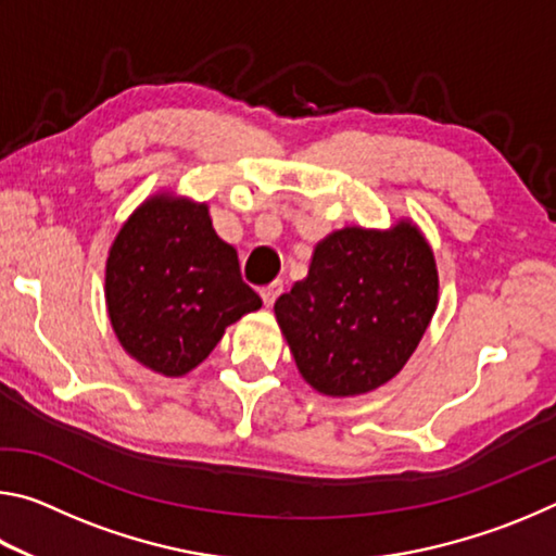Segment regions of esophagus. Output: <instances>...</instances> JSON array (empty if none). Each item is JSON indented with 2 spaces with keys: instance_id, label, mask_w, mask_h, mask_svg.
<instances>
[{
  "instance_id": "34e87169",
  "label": "esophagus",
  "mask_w": 556,
  "mask_h": 556,
  "mask_svg": "<svg viewBox=\"0 0 556 556\" xmlns=\"http://www.w3.org/2000/svg\"><path fill=\"white\" fill-rule=\"evenodd\" d=\"M281 291H285V285H281V281H271V285H267V287H262V301H265V306L269 308L271 304H275L277 301V296L281 294Z\"/></svg>"
}]
</instances>
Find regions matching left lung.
<instances>
[{"label":"left lung","instance_id":"obj_1","mask_svg":"<svg viewBox=\"0 0 556 556\" xmlns=\"http://www.w3.org/2000/svg\"><path fill=\"white\" fill-rule=\"evenodd\" d=\"M437 301L434 252L417 225H353L316 244L306 279L277 299L275 316L301 378L328 397H355L404 368Z\"/></svg>","mask_w":556,"mask_h":556}]
</instances>
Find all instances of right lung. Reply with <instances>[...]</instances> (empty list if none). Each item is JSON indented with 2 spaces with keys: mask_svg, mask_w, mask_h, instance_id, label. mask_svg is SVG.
<instances>
[{
  "mask_svg": "<svg viewBox=\"0 0 556 556\" xmlns=\"http://www.w3.org/2000/svg\"><path fill=\"white\" fill-rule=\"evenodd\" d=\"M110 324L122 348L166 378L201 365L230 324L262 299L238 252L213 230L208 205L159 193L122 225L105 267Z\"/></svg>",
  "mask_w": 556,
  "mask_h": 556,
  "instance_id": "right-lung-1",
  "label": "right lung"
}]
</instances>
